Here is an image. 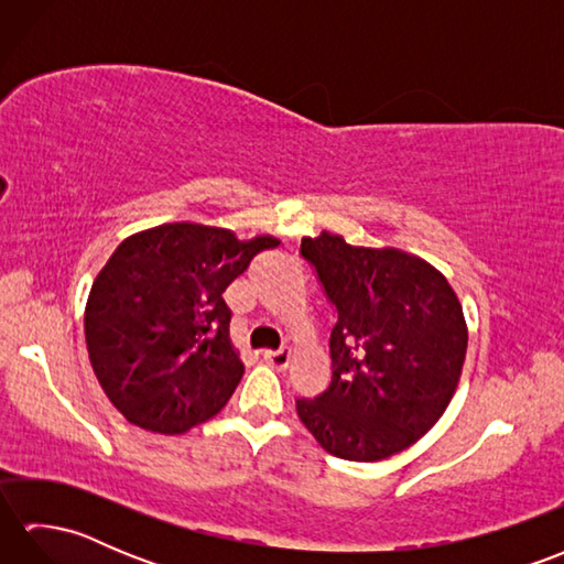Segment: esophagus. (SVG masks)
Listing matches in <instances>:
<instances>
[{"mask_svg": "<svg viewBox=\"0 0 564 564\" xmlns=\"http://www.w3.org/2000/svg\"><path fill=\"white\" fill-rule=\"evenodd\" d=\"M263 361H267L269 366H273V368H285L289 366V361H291V351H285V349H279V351H263Z\"/></svg>", "mask_w": 564, "mask_h": 564, "instance_id": "34e87169", "label": "esophagus"}]
</instances>
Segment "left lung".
<instances>
[{
  "instance_id": "obj_1",
  "label": "left lung",
  "mask_w": 564,
  "mask_h": 564,
  "mask_svg": "<svg viewBox=\"0 0 564 564\" xmlns=\"http://www.w3.org/2000/svg\"><path fill=\"white\" fill-rule=\"evenodd\" d=\"M301 254L337 307L332 382L297 416L322 448L376 463L410 448L446 412L463 376L467 325L436 267L394 247H354L322 230Z\"/></svg>"
}]
</instances>
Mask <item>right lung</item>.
I'll return each instance as SVG.
<instances>
[{"instance_id": "obj_1", "label": "right lung", "mask_w": 564, "mask_h": 564, "mask_svg": "<svg viewBox=\"0 0 564 564\" xmlns=\"http://www.w3.org/2000/svg\"><path fill=\"white\" fill-rule=\"evenodd\" d=\"M279 245L184 220L116 247L91 283L84 337L104 394L130 424L174 436L223 410L245 373L223 293Z\"/></svg>"}]
</instances>
